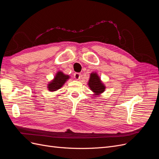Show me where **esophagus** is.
<instances>
[{"label": "esophagus", "instance_id": "esophagus-1", "mask_svg": "<svg viewBox=\"0 0 159 159\" xmlns=\"http://www.w3.org/2000/svg\"><path fill=\"white\" fill-rule=\"evenodd\" d=\"M74 78L75 80H79L81 78V74L80 73H75L74 74Z\"/></svg>", "mask_w": 159, "mask_h": 159}]
</instances>
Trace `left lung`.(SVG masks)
<instances>
[{
	"label": "left lung",
	"mask_w": 159,
	"mask_h": 159,
	"mask_svg": "<svg viewBox=\"0 0 159 159\" xmlns=\"http://www.w3.org/2000/svg\"><path fill=\"white\" fill-rule=\"evenodd\" d=\"M88 85L90 89L97 95L103 92L105 88L103 84L101 82L98 75L95 73H92L91 74Z\"/></svg>",
	"instance_id": "obj_1"
}]
</instances>
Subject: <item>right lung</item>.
<instances>
[{
    "instance_id": "add662e5",
    "label": "right lung",
    "mask_w": 159,
    "mask_h": 159,
    "mask_svg": "<svg viewBox=\"0 0 159 159\" xmlns=\"http://www.w3.org/2000/svg\"><path fill=\"white\" fill-rule=\"evenodd\" d=\"M68 78L69 75H64L61 71L57 72V74H56L54 80L50 83L48 86V88L50 91H56L60 89L61 86L64 84L66 80Z\"/></svg>"
}]
</instances>
